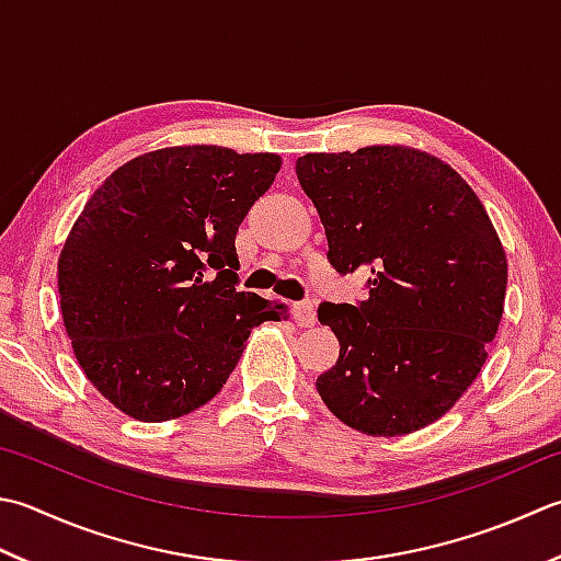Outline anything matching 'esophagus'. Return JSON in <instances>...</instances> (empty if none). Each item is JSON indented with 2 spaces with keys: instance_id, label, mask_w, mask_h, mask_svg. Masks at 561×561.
Masks as SVG:
<instances>
[{
  "instance_id": "esophagus-1",
  "label": "esophagus",
  "mask_w": 561,
  "mask_h": 561,
  "mask_svg": "<svg viewBox=\"0 0 561 561\" xmlns=\"http://www.w3.org/2000/svg\"><path fill=\"white\" fill-rule=\"evenodd\" d=\"M291 316H294L296 325H301V328H311V325H316V304H313L311 299L294 304Z\"/></svg>"
}]
</instances>
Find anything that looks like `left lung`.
<instances>
[{
    "label": "left lung",
    "mask_w": 561,
    "mask_h": 561,
    "mask_svg": "<svg viewBox=\"0 0 561 561\" xmlns=\"http://www.w3.org/2000/svg\"><path fill=\"white\" fill-rule=\"evenodd\" d=\"M296 178L331 265L369 272L365 301L318 306L340 357L316 389L355 431H421L477 379L499 331L508 265L486 208L449 164L403 146L309 152Z\"/></svg>",
    "instance_id": "left-lung-1"
}]
</instances>
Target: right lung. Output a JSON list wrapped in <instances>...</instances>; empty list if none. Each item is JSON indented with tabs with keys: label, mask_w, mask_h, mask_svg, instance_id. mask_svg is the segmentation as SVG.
<instances>
[{
	"label": "right lung",
	"mask_w": 561,
	"mask_h": 561,
	"mask_svg": "<svg viewBox=\"0 0 561 561\" xmlns=\"http://www.w3.org/2000/svg\"><path fill=\"white\" fill-rule=\"evenodd\" d=\"M279 168L272 152L164 148L84 204L58 260L62 321L87 379L130 419L160 423L211 401L252 328L287 316L236 289L238 226Z\"/></svg>",
	"instance_id": "right-lung-1"
}]
</instances>
